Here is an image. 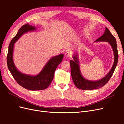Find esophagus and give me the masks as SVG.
<instances>
[{
  "mask_svg": "<svg viewBox=\"0 0 124 124\" xmlns=\"http://www.w3.org/2000/svg\"><path fill=\"white\" fill-rule=\"evenodd\" d=\"M65 57L66 58H69V57H71V56H72V54L70 53V52H67L65 53Z\"/></svg>",
  "mask_w": 124,
  "mask_h": 124,
  "instance_id": "esophagus-1",
  "label": "esophagus"
}]
</instances>
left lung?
<instances>
[{"label":"left lung","instance_id":"8db88e82","mask_svg":"<svg viewBox=\"0 0 124 124\" xmlns=\"http://www.w3.org/2000/svg\"><path fill=\"white\" fill-rule=\"evenodd\" d=\"M108 42L111 46L114 53V62L111 70L104 77L97 81H91L86 79L82 76L79 65L77 54L73 55V61L71 60L70 64L71 67V73L73 82L77 87L83 90H92L98 89L103 87L107 84L113 75L116 66L117 65L118 54L117 46L115 37L112 34L109 30L106 27L105 31L102 36L97 39L95 42Z\"/></svg>","mask_w":124,"mask_h":124}]
</instances>
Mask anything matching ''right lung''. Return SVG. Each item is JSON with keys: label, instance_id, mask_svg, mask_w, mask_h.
Returning <instances> with one entry per match:
<instances>
[{"label": "right lung", "instance_id": "add662e5", "mask_svg": "<svg viewBox=\"0 0 124 124\" xmlns=\"http://www.w3.org/2000/svg\"><path fill=\"white\" fill-rule=\"evenodd\" d=\"M36 30V27L28 24L22 26L18 30L16 35L11 41L7 57L8 69L15 80L23 87L31 91H40L48 87L53 79L56 68L62 62L63 57V54L51 57L39 73L35 76L23 73L16 68L13 57L14 43L25 33L30 31H34Z\"/></svg>", "mask_w": 124, "mask_h": 124}]
</instances>
